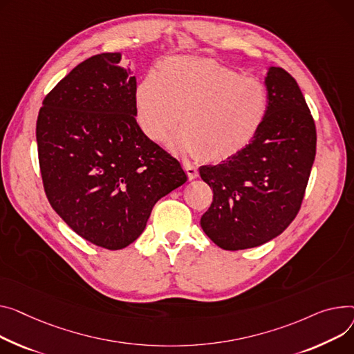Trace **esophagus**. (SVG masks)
Masks as SVG:
<instances>
[{
    "label": "esophagus",
    "mask_w": 354,
    "mask_h": 354,
    "mask_svg": "<svg viewBox=\"0 0 354 354\" xmlns=\"http://www.w3.org/2000/svg\"><path fill=\"white\" fill-rule=\"evenodd\" d=\"M183 168H185V171L187 174V178H189V179H195L198 176V168L194 167V165L185 162L183 163Z\"/></svg>",
    "instance_id": "34e87169"
}]
</instances>
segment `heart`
<instances>
[{
    "label": "heart",
    "mask_w": 354,
    "mask_h": 354,
    "mask_svg": "<svg viewBox=\"0 0 354 354\" xmlns=\"http://www.w3.org/2000/svg\"><path fill=\"white\" fill-rule=\"evenodd\" d=\"M269 111L265 82L215 62L176 57L165 61L136 89L138 122L145 135L172 139L180 153L223 160L241 152L261 131Z\"/></svg>",
    "instance_id": "obj_1"
}]
</instances>
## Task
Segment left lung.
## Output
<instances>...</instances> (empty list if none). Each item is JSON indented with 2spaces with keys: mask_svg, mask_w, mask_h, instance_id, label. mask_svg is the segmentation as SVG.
<instances>
[{
  "mask_svg": "<svg viewBox=\"0 0 354 354\" xmlns=\"http://www.w3.org/2000/svg\"><path fill=\"white\" fill-rule=\"evenodd\" d=\"M269 111L261 131L236 155L199 168L214 191L201 218L209 239L225 250L261 246L296 218L316 156V127L296 80L269 66Z\"/></svg>",
  "mask_w": 354,
  "mask_h": 354,
  "instance_id": "left-lung-1",
  "label": "left lung"
}]
</instances>
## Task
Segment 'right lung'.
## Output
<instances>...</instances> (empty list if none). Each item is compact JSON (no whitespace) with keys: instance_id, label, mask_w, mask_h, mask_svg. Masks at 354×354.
Segmentation results:
<instances>
[{"instance_id":"add662e5","label":"right lung","mask_w":354,"mask_h":354,"mask_svg":"<svg viewBox=\"0 0 354 354\" xmlns=\"http://www.w3.org/2000/svg\"><path fill=\"white\" fill-rule=\"evenodd\" d=\"M121 53L93 55L45 97L37 120L44 189L85 241L120 250L147 227L155 203L187 178L136 122V78Z\"/></svg>"}]
</instances>
